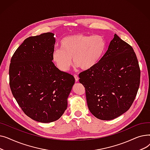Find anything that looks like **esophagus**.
Segmentation results:
<instances>
[{"instance_id": "34e87169", "label": "esophagus", "mask_w": 150, "mask_h": 150, "mask_svg": "<svg viewBox=\"0 0 150 150\" xmlns=\"http://www.w3.org/2000/svg\"><path fill=\"white\" fill-rule=\"evenodd\" d=\"M74 78H75V80L76 81H78V80H79V77L77 75H74Z\"/></svg>"}]
</instances>
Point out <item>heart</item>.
I'll list each match as a JSON object with an SVG mask.
<instances>
[{"mask_svg": "<svg viewBox=\"0 0 150 150\" xmlns=\"http://www.w3.org/2000/svg\"><path fill=\"white\" fill-rule=\"evenodd\" d=\"M105 38L101 35L76 34L67 36L60 42V49L54 50L52 58L59 70L67 72L74 64L83 70L95 67L104 54Z\"/></svg>", "mask_w": 150, "mask_h": 150, "instance_id": "1", "label": "heart"}]
</instances>
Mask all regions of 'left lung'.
<instances>
[{
    "label": "left lung",
    "instance_id": "left-lung-1",
    "mask_svg": "<svg viewBox=\"0 0 150 150\" xmlns=\"http://www.w3.org/2000/svg\"><path fill=\"white\" fill-rule=\"evenodd\" d=\"M79 77L90 112L98 119L110 120L131 106L139 88L140 70L132 47L115 34L98 64Z\"/></svg>",
    "mask_w": 150,
    "mask_h": 150
}]
</instances>
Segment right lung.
I'll return each mask as SVG.
<instances>
[{
  "label": "right lung",
  "mask_w": 150,
  "mask_h": 150,
  "mask_svg": "<svg viewBox=\"0 0 150 150\" xmlns=\"http://www.w3.org/2000/svg\"><path fill=\"white\" fill-rule=\"evenodd\" d=\"M54 44L52 33L28 37L15 51L10 64L13 96L28 117L42 123L56 121L64 114L75 83L73 75L52 62Z\"/></svg>",
  "instance_id": "1"
}]
</instances>
